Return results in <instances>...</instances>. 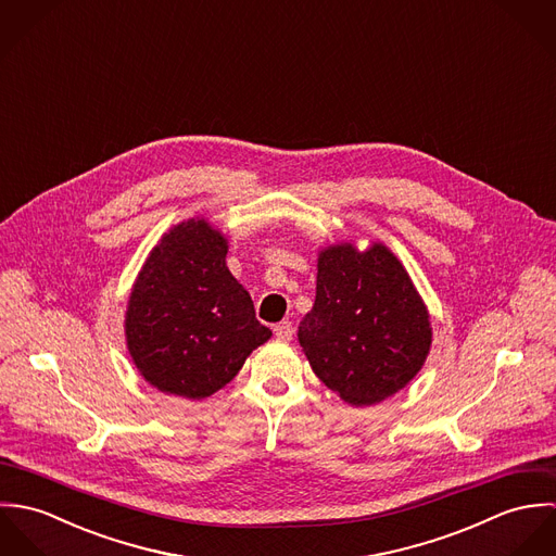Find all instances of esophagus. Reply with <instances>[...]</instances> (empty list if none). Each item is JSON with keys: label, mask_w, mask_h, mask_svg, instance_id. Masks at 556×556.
I'll return each mask as SVG.
<instances>
[{"label": "esophagus", "mask_w": 556, "mask_h": 556, "mask_svg": "<svg viewBox=\"0 0 556 556\" xmlns=\"http://www.w3.org/2000/svg\"><path fill=\"white\" fill-rule=\"evenodd\" d=\"M293 323L291 320H280L274 325V333L278 340H291L293 338Z\"/></svg>", "instance_id": "1"}]
</instances>
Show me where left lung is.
Instances as JSON below:
<instances>
[{"label":"left lung","mask_w":556,"mask_h":556,"mask_svg":"<svg viewBox=\"0 0 556 556\" xmlns=\"http://www.w3.org/2000/svg\"><path fill=\"white\" fill-rule=\"evenodd\" d=\"M298 340L318 379L344 402L368 406L404 390L430 346V313L396 254L372 241L318 250L317 298Z\"/></svg>","instance_id":"1"}]
</instances>
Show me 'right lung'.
I'll return each mask as SVG.
<instances>
[{"mask_svg":"<svg viewBox=\"0 0 556 556\" xmlns=\"http://www.w3.org/2000/svg\"><path fill=\"white\" fill-rule=\"evenodd\" d=\"M229 239L203 216L173 225L148 254L124 331L141 377L162 394L201 400L236 379L271 338L227 267Z\"/></svg>","mask_w":556,"mask_h":556,"instance_id":"right-lung-1","label":"right lung"}]
</instances>
